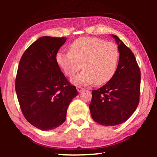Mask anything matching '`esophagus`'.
Masks as SVG:
<instances>
[{"label":"esophagus","mask_w":157,"mask_h":157,"mask_svg":"<svg viewBox=\"0 0 157 157\" xmlns=\"http://www.w3.org/2000/svg\"><path fill=\"white\" fill-rule=\"evenodd\" d=\"M77 90H78V91L80 92V91H82V90H84V88H83V87L80 86H77Z\"/></svg>","instance_id":"34e87169"}]
</instances>
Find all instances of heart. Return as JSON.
<instances>
[{
    "instance_id": "1",
    "label": "heart",
    "mask_w": 157,
    "mask_h": 157,
    "mask_svg": "<svg viewBox=\"0 0 157 157\" xmlns=\"http://www.w3.org/2000/svg\"><path fill=\"white\" fill-rule=\"evenodd\" d=\"M119 52L116 44L95 37H82L69 46V52H59L56 62L65 75L73 77L83 67L84 71L73 79L78 84L98 85L107 83L115 74Z\"/></svg>"
}]
</instances>
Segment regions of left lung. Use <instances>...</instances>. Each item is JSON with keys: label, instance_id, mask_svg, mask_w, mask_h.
<instances>
[{"label": "left lung", "instance_id": "obj_1", "mask_svg": "<svg viewBox=\"0 0 157 157\" xmlns=\"http://www.w3.org/2000/svg\"><path fill=\"white\" fill-rule=\"evenodd\" d=\"M120 52L115 74L101 88L92 91L89 105L91 117L102 125L114 126L126 121L139 105L140 71L134 53L113 35Z\"/></svg>", "mask_w": 157, "mask_h": 157}]
</instances>
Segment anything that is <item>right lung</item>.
Segmentation results:
<instances>
[{"label": "right lung", "instance_id": "right-lung-1", "mask_svg": "<svg viewBox=\"0 0 157 157\" xmlns=\"http://www.w3.org/2000/svg\"><path fill=\"white\" fill-rule=\"evenodd\" d=\"M66 40L40 37L24 52L18 66L15 89L21 111L29 123L44 131L66 121L68 105L78 94L56 62Z\"/></svg>", "mask_w": 157, "mask_h": 157}]
</instances>
